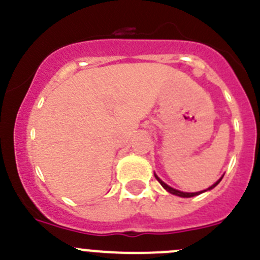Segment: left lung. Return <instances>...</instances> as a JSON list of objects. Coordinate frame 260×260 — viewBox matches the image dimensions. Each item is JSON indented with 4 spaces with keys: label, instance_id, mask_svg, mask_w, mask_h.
I'll list each match as a JSON object with an SVG mask.
<instances>
[{
    "label": "left lung",
    "instance_id": "left-lung-1",
    "mask_svg": "<svg viewBox=\"0 0 260 260\" xmlns=\"http://www.w3.org/2000/svg\"><path fill=\"white\" fill-rule=\"evenodd\" d=\"M154 176H155V175H154ZM155 179L158 180V182H159V184L162 185V186L165 187V189L167 190V191L171 192V194H174V195H177V197H182V198H191V197H195V195H198V194H202V192H203V191H199V192H184V191H180V190H176V189H174V187L169 186V185H167V184H165V182H163L162 180H160L159 177H158V176H155ZM221 180H222V177H221V179L218 180V181L216 182V184L212 185V186L209 187L208 190L213 189L214 186H217V185L219 184V181H221ZM204 191H207V190H204Z\"/></svg>",
    "mask_w": 260,
    "mask_h": 260
}]
</instances>
